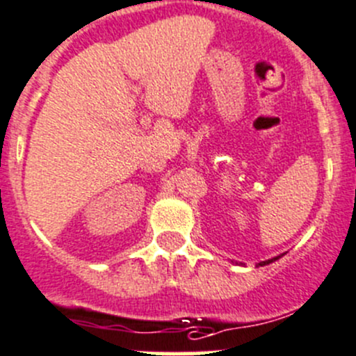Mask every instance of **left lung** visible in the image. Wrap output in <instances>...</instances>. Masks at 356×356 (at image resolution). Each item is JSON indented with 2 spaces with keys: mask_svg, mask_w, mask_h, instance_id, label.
I'll return each instance as SVG.
<instances>
[{
  "mask_svg": "<svg viewBox=\"0 0 356 356\" xmlns=\"http://www.w3.org/2000/svg\"><path fill=\"white\" fill-rule=\"evenodd\" d=\"M281 257H283V254H281ZM281 257H274V258H270V260H265V261H260V264L257 265V267H264V265H268V264H272V261H275V260H279V258Z\"/></svg>",
  "mask_w": 356,
  "mask_h": 356,
  "instance_id": "8db88e82",
  "label": "left lung"
}]
</instances>
